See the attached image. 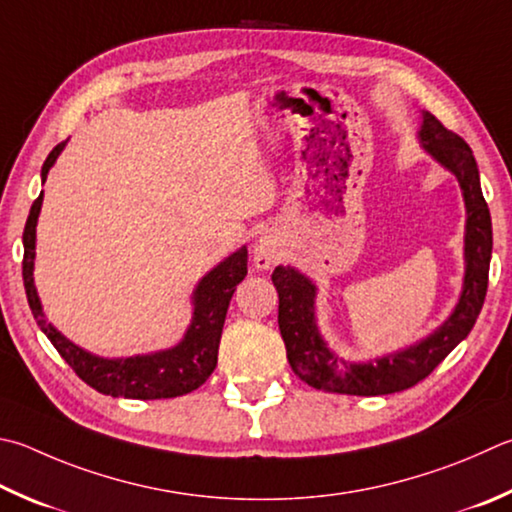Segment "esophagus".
<instances>
[{
    "instance_id": "obj_1",
    "label": "esophagus",
    "mask_w": 512,
    "mask_h": 512,
    "mask_svg": "<svg viewBox=\"0 0 512 512\" xmlns=\"http://www.w3.org/2000/svg\"><path fill=\"white\" fill-rule=\"evenodd\" d=\"M280 253H277V246L273 244V239L268 237H259L253 246V262L259 268V271H268L275 262Z\"/></svg>"
}]
</instances>
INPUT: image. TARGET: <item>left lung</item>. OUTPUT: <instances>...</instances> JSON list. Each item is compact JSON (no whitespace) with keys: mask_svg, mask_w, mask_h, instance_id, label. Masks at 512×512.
Returning a JSON list of instances; mask_svg holds the SVG:
<instances>
[{"mask_svg":"<svg viewBox=\"0 0 512 512\" xmlns=\"http://www.w3.org/2000/svg\"><path fill=\"white\" fill-rule=\"evenodd\" d=\"M418 143L457 176L466 203V235H463V286L459 302L441 327L414 345L383 353L365 362L345 360L333 353L315 322V286L293 266H277L273 284L280 295V333L286 358L306 385L324 392L349 396H383L403 392L418 380L430 376L434 367L468 336L475 327L488 291V268L492 255V224L488 203L481 194L477 161L468 143L445 129L430 111L421 114Z\"/></svg>","mask_w":512,"mask_h":512,"instance_id":"obj_1","label":"left lung"}]
</instances>
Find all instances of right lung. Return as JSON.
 <instances>
[{"mask_svg":"<svg viewBox=\"0 0 512 512\" xmlns=\"http://www.w3.org/2000/svg\"><path fill=\"white\" fill-rule=\"evenodd\" d=\"M64 145H55L51 154L46 156L42 165V183L46 174L58 161ZM40 197L33 201L29 219L24 226V288L29 297V306L37 327L44 331V336L51 340V345L58 349L60 356L69 362V367L85 380L89 387L98 389L100 394L107 396H123V398H141V401H154V398H176L190 394L194 389L206 383L208 376L217 367V351L221 331H224L226 313L230 297L235 293L237 284L244 280L248 273V250L241 246L235 253L228 255L224 262H219L212 271L201 277L197 288L192 291V320L190 327L185 329L181 342H176L170 349L152 351V353H136L127 358H102L82 349L76 342L53 327L46 320L42 311V302L37 297V288L33 280L35 268V228L37 217L42 210Z\"/></svg>","mask_w":512,"mask_h":512,"instance_id":"add662e5","label":"right lung"}]
</instances>
